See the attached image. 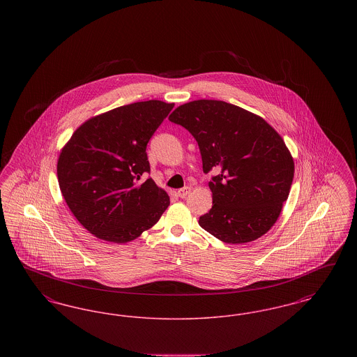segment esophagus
I'll return each mask as SVG.
<instances>
[{
	"instance_id": "34e87169",
	"label": "esophagus",
	"mask_w": 357,
	"mask_h": 357,
	"mask_svg": "<svg viewBox=\"0 0 357 357\" xmlns=\"http://www.w3.org/2000/svg\"><path fill=\"white\" fill-rule=\"evenodd\" d=\"M190 191H191L190 187H183V188L178 190V197H179V198H186L187 195L190 194Z\"/></svg>"
}]
</instances>
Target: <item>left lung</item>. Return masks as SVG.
I'll use <instances>...</instances> for the list:
<instances>
[{"mask_svg": "<svg viewBox=\"0 0 357 357\" xmlns=\"http://www.w3.org/2000/svg\"><path fill=\"white\" fill-rule=\"evenodd\" d=\"M170 121L182 126L199 146L213 207L199 226L226 243L264 236L280 217L294 175L282 137L259 116L221 100L179 105Z\"/></svg>", "mask_w": 357, "mask_h": 357, "instance_id": "1", "label": "left lung"}]
</instances>
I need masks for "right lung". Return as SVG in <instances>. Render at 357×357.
I'll use <instances>...</instances> for the list:
<instances>
[{
	"instance_id": "add662e5",
	"label": "right lung",
	"mask_w": 357,
	"mask_h": 357,
	"mask_svg": "<svg viewBox=\"0 0 357 357\" xmlns=\"http://www.w3.org/2000/svg\"><path fill=\"white\" fill-rule=\"evenodd\" d=\"M174 104L149 100L118 107L86 120L57 162L61 194L85 229L126 243L153 227L170 204L150 174L147 144Z\"/></svg>"
}]
</instances>
